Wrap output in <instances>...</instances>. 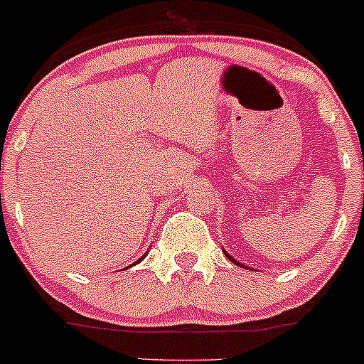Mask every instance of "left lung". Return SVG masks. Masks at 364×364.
Wrapping results in <instances>:
<instances>
[{"label":"left lung","mask_w":364,"mask_h":364,"mask_svg":"<svg viewBox=\"0 0 364 364\" xmlns=\"http://www.w3.org/2000/svg\"><path fill=\"white\" fill-rule=\"evenodd\" d=\"M226 257H228V259H230V260H233V262H235V264H237V266H242V264H239V262H237V260H235V259H233V257H230V255H228V253H226Z\"/></svg>","instance_id":"8db88e82"}]
</instances>
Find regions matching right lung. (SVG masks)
I'll return each mask as SVG.
<instances>
[{"mask_svg": "<svg viewBox=\"0 0 364 364\" xmlns=\"http://www.w3.org/2000/svg\"><path fill=\"white\" fill-rule=\"evenodd\" d=\"M140 260H141V259H140Z\"/></svg>", "mask_w": 364, "mask_h": 364, "instance_id": "add662e5", "label": "right lung"}]
</instances>
